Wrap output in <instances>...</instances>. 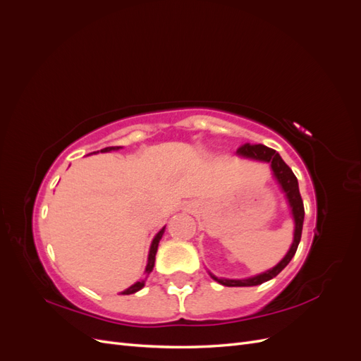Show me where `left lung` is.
Instances as JSON below:
<instances>
[{
  "label": "left lung",
  "mask_w": 361,
  "mask_h": 361,
  "mask_svg": "<svg viewBox=\"0 0 361 361\" xmlns=\"http://www.w3.org/2000/svg\"><path fill=\"white\" fill-rule=\"evenodd\" d=\"M238 155H243L251 159H257V161H265L271 164V169L274 171V176L277 178L279 183L281 185L283 191L286 192L288 202L292 207V214H293V220H295V233H293V243L290 245V250L288 251V255L283 257V260L277 267H274L272 269L264 272V274H259L256 277L251 279H245V280H223V279H216L215 276H212L214 280H216L218 283H221L224 286H256L260 285V283L268 281L272 277H276L279 272L283 271L290 259L293 257V255L297 253V248L300 244L301 239V232H302V221H304V204H302V199L301 194L298 190V180L295 178V174L292 173V170L289 169L288 164L281 159V157L277 154L274 149H269L264 145H250L245 143L243 146H239L238 149Z\"/></svg>",
  "instance_id": "obj_1"
}]
</instances>
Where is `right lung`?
Wrapping results in <instances>:
<instances>
[{
  "mask_svg": "<svg viewBox=\"0 0 361 361\" xmlns=\"http://www.w3.org/2000/svg\"><path fill=\"white\" fill-rule=\"evenodd\" d=\"M117 149H120L118 146H111V147H105V149H102L101 152H110V150H117ZM164 228L166 227H162L161 231L158 232V235L154 238V241H152V245H150V251H149V259H147V267H146V272L149 274V272L154 269V265H155V255H157V250H158V244H159V239L162 238V233H164ZM145 286V280H141V281H137L135 285H133L130 288H128L126 290H123L122 292V295H130V293H135V292H138L141 288Z\"/></svg>",
  "mask_w": 361,
  "mask_h": 361,
  "instance_id": "right-lung-1",
  "label": "right lung"
}]
</instances>
